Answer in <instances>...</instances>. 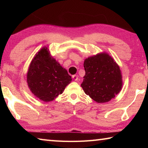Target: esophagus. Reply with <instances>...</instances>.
Here are the masks:
<instances>
[{
  "label": "esophagus",
  "instance_id": "1",
  "mask_svg": "<svg viewBox=\"0 0 148 148\" xmlns=\"http://www.w3.org/2000/svg\"><path fill=\"white\" fill-rule=\"evenodd\" d=\"M72 78H73V79L75 80V81H77V79H78V76H77V75H73V76H72Z\"/></svg>",
  "mask_w": 148,
  "mask_h": 148
}]
</instances>
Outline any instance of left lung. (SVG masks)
Returning a JSON list of instances; mask_svg holds the SVG:
<instances>
[{
	"label": "left lung",
	"mask_w": 148,
	"mask_h": 148,
	"mask_svg": "<svg viewBox=\"0 0 148 148\" xmlns=\"http://www.w3.org/2000/svg\"><path fill=\"white\" fill-rule=\"evenodd\" d=\"M86 75L81 86L95 101L103 103L118 94L122 87L119 67L106 53L98 54L85 60Z\"/></svg>",
	"instance_id": "obj_1"
}]
</instances>
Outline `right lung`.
Listing matches in <instances>:
<instances>
[{
    "mask_svg": "<svg viewBox=\"0 0 148 148\" xmlns=\"http://www.w3.org/2000/svg\"><path fill=\"white\" fill-rule=\"evenodd\" d=\"M72 81L65 69L52 58L44 47L32 59L27 73V83L35 96L49 102L61 94Z\"/></svg>",
    "mask_w": 148,
    "mask_h": 148,
    "instance_id": "obj_1",
    "label": "right lung"
}]
</instances>
